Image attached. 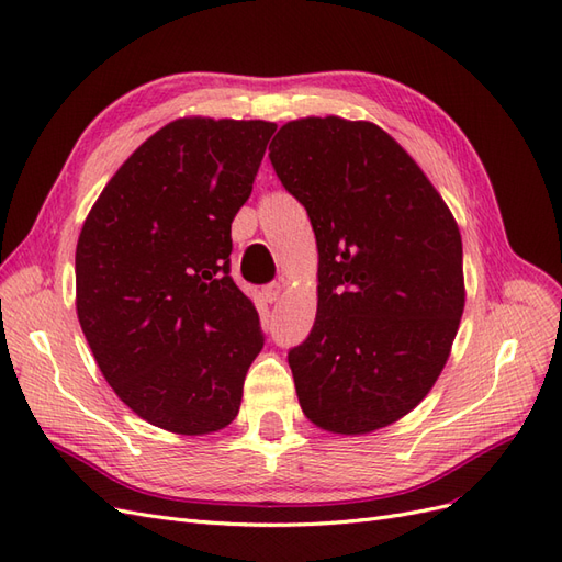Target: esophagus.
<instances>
[{"label":"esophagus","instance_id":"esophagus-1","mask_svg":"<svg viewBox=\"0 0 562 562\" xmlns=\"http://www.w3.org/2000/svg\"><path fill=\"white\" fill-rule=\"evenodd\" d=\"M281 293H283V285H281V283H269V285H265V288H262V295H265V300H267L269 304L279 302Z\"/></svg>","mask_w":562,"mask_h":562}]
</instances>
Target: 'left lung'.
<instances>
[{"instance_id": "1", "label": "left lung", "mask_w": 562, "mask_h": 562, "mask_svg": "<svg viewBox=\"0 0 562 562\" xmlns=\"http://www.w3.org/2000/svg\"><path fill=\"white\" fill-rule=\"evenodd\" d=\"M269 159L312 220L318 304L288 353L302 413L363 436L422 403L464 312L462 234L417 161L372 122L302 116Z\"/></svg>"}]
</instances>
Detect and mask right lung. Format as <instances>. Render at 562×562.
<instances>
[{
    "label": "right lung",
    "instance_id": "add662e5",
    "mask_svg": "<svg viewBox=\"0 0 562 562\" xmlns=\"http://www.w3.org/2000/svg\"><path fill=\"white\" fill-rule=\"evenodd\" d=\"M274 131L176 119L119 166L79 232L77 316L93 359L135 415L171 434L232 424L265 345L229 252Z\"/></svg>",
    "mask_w": 562,
    "mask_h": 562
}]
</instances>
